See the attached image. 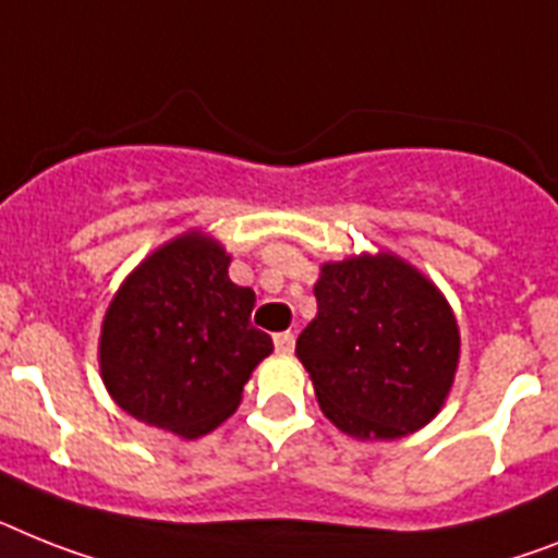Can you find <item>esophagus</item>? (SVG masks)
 I'll return each mask as SVG.
<instances>
[{
  "instance_id": "34e87169",
  "label": "esophagus",
  "mask_w": 558,
  "mask_h": 558,
  "mask_svg": "<svg viewBox=\"0 0 558 558\" xmlns=\"http://www.w3.org/2000/svg\"><path fill=\"white\" fill-rule=\"evenodd\" d=\"M274 342L279 353H293V348H296V336L290 333V330H284V333L274 336Z\"/></svg>"
}]
</instances>
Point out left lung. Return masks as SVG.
<instances>
[{"mask_svg": "<svg viewBox=\"0 0 558 558\" xmlns=\"http://www.w3.org/2000/svg\"><path fill=\"white\" fill-rule=\"evenodd\" d=\"M296 339L325 416L356 439H399L439 413L459 328L439 290L390 253L322 268Z\"/></svg>", "mask_w": 558, "mask_h": 558, "instance_id": "left-lung-1", "label": "left lung"}]
</instances>
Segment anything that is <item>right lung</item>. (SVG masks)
I'll list each match as a JSON object with an SVG mask.
<instances>
[{
    "instance_id": "add662e5",
    "label": "right lung",
    "mask_w": 558,
    "mask_h": 558,
    "mask_svg": "<svg viewBox=\"0 0 558 558\" xmlns=\"http://www.w3.org/2000/svg\"><path fill=\"white\" fill-rule=\"evenodd\" d=\"M228 265L216 242L187 233L119 288L105 313L99 365L122 411L185 439L236 411L274 339L251 325L256 296L230 282Z\"/></svg>"
}]
</instances>
